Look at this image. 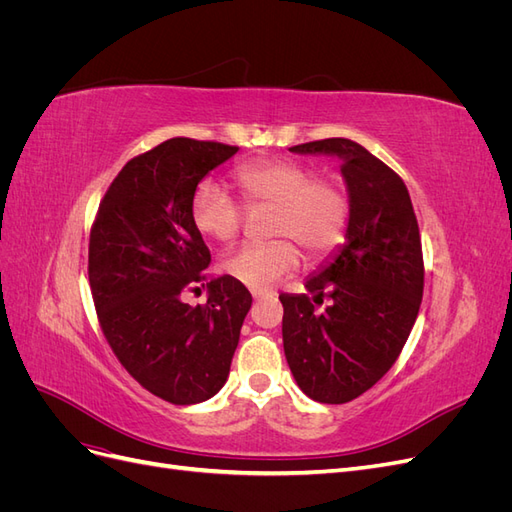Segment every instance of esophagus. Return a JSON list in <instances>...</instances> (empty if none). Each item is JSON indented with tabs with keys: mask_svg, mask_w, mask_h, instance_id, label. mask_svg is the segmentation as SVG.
I'll list each match as a JSON object with an SVG mask.
<instances>
[{
	"mask_svg": "<svg viewBox=\"0 0 512 512\" xmlns=\"http://www.w3.org/2000/svg\"><path fill=\"white\" fill-rule=\"evenodd\" d=\"M271 292H265V290H252V297L256 299V301H260V299H265V297H269Z\"/></svg>",
	"mask_w": 512,
	"mask_h": 512,
	"instance_id": "obj_1",
	"label": "esophagus"
}]
</instances>
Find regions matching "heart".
<instances>
[{
  "label": "heart",
  "mask_w": 512,
  "mask_h": 512,
  "mask_svg": "<svg viewBox=\"0 0 512 512\" xmlns=\"http://www.w3.org/2000/svg\"><path fill=\"white\" fill-rule=\"evenodd\" d=\"M314 177V168L290 160H262L237 170L245 203L273 209L269 237L280 239L232 250L222 260L226 275L262 290L299 269L298 246L312 262L337 250L350 222V198L339 181ZM190 215L200 235L215 241H232L243 226V209L209 181L196 188Z\"/></svg>",
  "instance_id": "heart-1"
}]
</instances>
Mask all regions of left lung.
Wrapping results in <instances>:
<instances>
[{
	"mask_svg": "<svg viewBox=\"0 0 512 512\" xmlns=\"http://www.w3.org/2000/svg\"><path fill=\"white\" fill-rule=\"evenodd\" d=\"M342 162L350 198L346 243L305 280L312 294H280L288 367L320 404H346L371 389L408 342L423 299V252L406 183L350 138L290 147ZM327 296L322 313L314 302Z\"/></svg>",
	"mask_w": 512,
	"mask_h": 512,
	"instance_id": "1",
	"label": "left lung"
}]
</instances>
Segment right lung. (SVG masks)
<instances>
[{"label": "right lung", "mask_w": 512, "mask_h": 512, "mask_svg": "<svg viewBox=\"0 0 512 512\" xmlns=\"http://www.w3.org/2000/svg\"><path fill=\"white\" fill-rule=\"evenodd\" d=\"M239 147L175 136L119 170L89 239V284L104 337L128 374L177 406L211 399L228 380L252 294L211 262L192 196ZM208 286L205 306L180 294Z\"/></svg>", "instance_id": "right-lung-1"}]
</instances>
